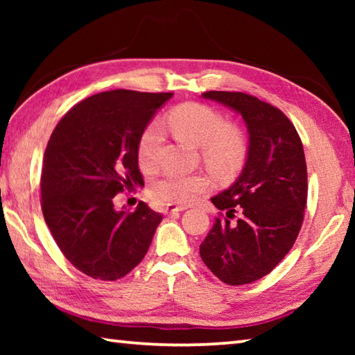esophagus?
<instances>
[{
  "label": "esophagus",
  "mask_w": 355,
  "mask_h": 355,
  "mask_svg": "<svg viewBox=\"0 0 355 355\" xmlns=\"http://www.w3.org/2000/svg\"><path fill=\"white\" fill-rule=\"evenodd\" d=\"M186 207L183 205H172V203H169V205L164 207V213L166 214H175V213H180V211H184Z\"/></svg>",
  "instance_id": "obj_1"
}]
</instances>
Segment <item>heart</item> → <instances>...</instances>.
<instances>
[{"label":"heart","instance_id":"b5f03b06","mask_svg":"<svg viewBox=\"0 0 355 355\" xmlns=\"http://www.w3.org/2000/svg\"><path fill=\"white\" fill-rule=\"evenodd\" d=\"M166 125L178 139L202 147L203 161L213 171L228 173L236 171L245 156V141L236 128L228 127L219 112L199 103H186L175 107L166 117ZM163 142V128L152 122L141 135L137 159L142 169L152 171L158 164ZM207 178L200 173L183 175L167 173L152 186L155 199L169 203H191L207 188Z\"/></svg>","mask_w":355,"mask_h":355}]
</instances>
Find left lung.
I'll return each instance as SVG.
<instances>
[{
  "label": "left lung",
  "instance_id": "8db88e82",
  "mask_svg": "<svg viewBox=\"0 0 355 355\" xmlns=\"http://www.w3.org/2000/svg\"><path fill=\"white\" fill-rule=\"evenodd\" d=\"M202 97L243 117L249 146L238 178L211 197L227 218H216L200 257L224 284H252L284 260L299 235L309 188L304 147L290 119L272 105L243 92ZM236 212L240 219L232 223Z\"/></svg>",
  "mask_w": 355,
  "mask_h": 355
}]
</instances>
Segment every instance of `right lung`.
I'll return each mask as SVG.
<instances>
[{
    "mask_svg": "<svg viewBox=\"0 0 355 355\" xmlns=\"http://www.w3.org/2000/svg\"><path fill=\"white\" fill-rule=\"evenodd\" d=\"M172 92L117 89L71 107L48 141L42 211L65 258L89 277L117 280L146 257L163 216L139 202L114 208V196L144 184L141 135Z\"/></svg>",
    "mask_w": 355,
    "mask_h": 355,
    "instance_id": "obj_1",
    "label": "right lung"
}]
</instances>
